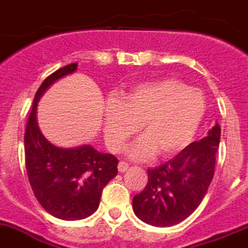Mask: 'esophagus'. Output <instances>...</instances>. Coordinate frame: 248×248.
Wrapping results in <instances>:
<instances>
[{
	"label": "esophagus",
	"mask_w": 248,
	"mask_h": 248,
	"mask_svg": "<svg viewBox=\"0 0 248 248\" xmlns=\"http://www.w3.org/2000/svg\"><path fill=\"white\" fill-rule=\"evenodd\" d=\"M127 169H128V163L124 162V161H120V163H118V171L124 172L127 171Z\"/></svg>",
	"instance_id": "34e87169"
}]
</instances>
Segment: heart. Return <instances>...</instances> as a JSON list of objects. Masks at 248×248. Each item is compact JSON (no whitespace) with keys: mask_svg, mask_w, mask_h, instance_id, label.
Instances as JSON below:
<instances>
[{"mask_svg":"<svg viewBox=\"0 0 248 248\" xmlns=\"http://www.w3.org/2000/svg\"><path fill=\"white\" fill-rule=\"evenodd\" d=\"M206 113V100L197 88L175 78L145 83L105 107V139L113 151L124 148L141 124V140L131 155H177L192 141Z\"/></svg>","mask_w":248,"mask_h":248,"instance_id":"b5f03b06","label":"heart"}]
</instances>
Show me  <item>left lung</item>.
I'll use <instances>...</instances> for the list:
<instances>
[{
    "instance_id": "obj_1",
    "label": "left lung",
    "mask_w": 248,
    "mask_h": 248,
    "mask_svg": "<svg viewBox=\"0 0 248 248\" xmlns=\"http://www.w3.org/2000/svg\"><path fill=\"white\" fill-rule=\"evenodd\" d=\"M221 128L215 124L206 137L148 170L147 185L133 197V212L157 227L177 225L199 207L215 175Z\"/></svg>"
}]
</instances>
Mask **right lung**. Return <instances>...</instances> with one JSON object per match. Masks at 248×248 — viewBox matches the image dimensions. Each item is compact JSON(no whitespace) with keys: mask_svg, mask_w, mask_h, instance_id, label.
Instances as JSON below:
<instances>
[{"mask_svg":"<svg viewBox=\"0 0 248 248\" xmlns=\"http://www.w3.org/2000/svg\"><path fill=\"white\" fill-rule=\"evenodd\" d=\"M77 70L71 63L51 73L36 92L25 132L26 170L34 196L45 210L66 221L82 219L98 208L103 187L117 175L118 160L90 145L61 148L51 145L36 120L40 97L57 79Z\"/></svg>","mask_w":248,"mask_h":248,"instance_id":"1","label":"right lung"}]
</instances>
